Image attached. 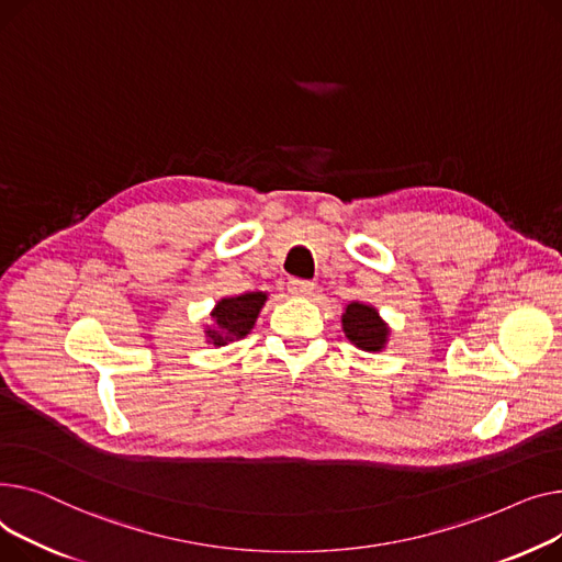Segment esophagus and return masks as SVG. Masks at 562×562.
<instances>
[{"label": "esophagus", "instance_id": "34e87169", "mask_svg": "<svg viewBox=\"0 0 562 562\" xmlns=\"http://www.w3.org/2000/svg\"><path fill=\"white\" fill-rule=\"evenodd\" d=\"M315 290V283L302 281V279H290L288 281V292L294 296H311Z\"/></svg>", "mask_w": 562, "mask_h": 562}]
</instances>
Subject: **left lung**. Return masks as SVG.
Here are the masks:
<instances>
[{
	"instance_id": "8db88e82",
	"label": "left lung",
	"mask_w": 562,
	"mask_h": 562,
	"mask_svg": "<svg viewBox=\"0 0 562 562\" xmlns=\"http://www.w3.org/2000/svg\"><path fill=\"white\" fill-rule=\"evenodd\" d=\"M345 336L362 351H381L387 340V326L379 313L360 302H351L342 313Z\"/></svg>"
}]
</instances>
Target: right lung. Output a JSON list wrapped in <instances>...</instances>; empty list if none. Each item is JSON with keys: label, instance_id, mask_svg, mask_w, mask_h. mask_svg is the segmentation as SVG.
I'll use <instances>...</instances> for the list:
<instances>
[{"label": "right lung", "instance_id": "obj_1", "mask_svg": "<svg viewBox=\"0 0 562 562\" xmlns=\"http://www.w3.org/2000/svg\"><path fill=\"white\" fill-rule=\"evenodd\" d=\"M266 300H268L266 292H247V294L228 296V300L217 302L215 311L211 313V317L215 319V326L206 331L209 340L222 347L231 340L245 338L254 328V322L262 304H266Z\"/></svg>", "mask_w": 562, "mask_h": 562}]
</instances>
